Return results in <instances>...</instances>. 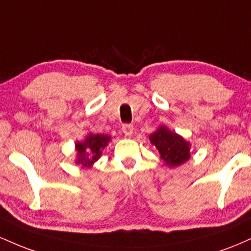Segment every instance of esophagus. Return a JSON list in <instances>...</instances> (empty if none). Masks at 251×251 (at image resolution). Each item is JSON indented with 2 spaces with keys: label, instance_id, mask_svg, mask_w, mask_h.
I'll list each match as a JSON object with an SVG mask.
<instances>
[{
  "label": "esophagus",
  "instance_id": "esophagus-1",
  "mask_svg": "<svg viewBox=\"0 0 251 251\" xmlns=\"http://www.w3.org/2000/svg\"><path fill=\"white\" fill-rule=\"evenodd\" d=\"M122 129L125 135H131L133 133V125H131V124H124Z\"/></svg>",
  "mask_w": 251,
  "mask_h": 251
}]
</instances>
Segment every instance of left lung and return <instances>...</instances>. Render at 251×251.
Instances as JSON below:
<instances>
[{
	"label": "left lung",
	"mask_w": 251,
	"mask_h": 251,
	"mask_svg": "<svg viewBox=\"0 0 251 251\" xmlns=\"http://www.w3.org/2000/svg\"><path fill=\"white\" fill-rule=\"evenodd\" d=\"M150 140L169 166H178L190 158V144L166 127L158 128L150 135Z\"/></svg>",
	"instance_id": "1"
}]
</instances>
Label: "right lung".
Instances as JSON below:
<instances>
[{
  "label": "right lung",
  "instance_id": "1",
  "mask_svg": "<svg viewBox=\"0 0 251 251\" xmlns=\"http://www.w3.org/2000/svg\"><path fill=\"white\" fill-rule=\"evenodd\" d=\"M109 139H111L109 135L91 133L86 138L85 142L76 143V164L87 166V168L91 166L92 164L99 159L100 154H101V150L107 145Z\"/></svg>",
  "mask_w": 251,
  "mask_h": 251
}]
</instances>
